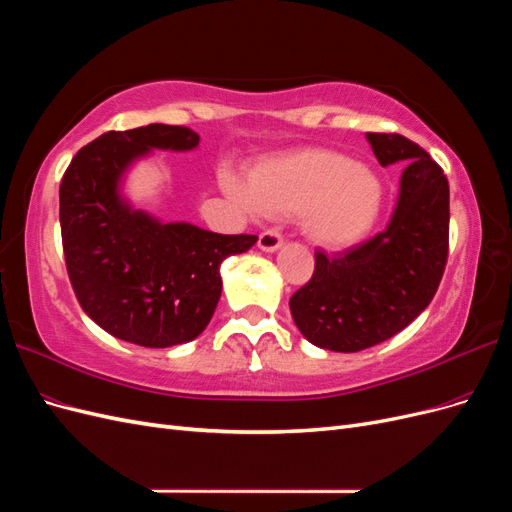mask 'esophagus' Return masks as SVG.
<instances>
[{"label":"esophagus","mask_w":512,"mask_h":512,"mask_svg":"<svg viewBox=\"0 0 512 512\" xmlns=\"http://www.w3.org/2000/svg\"><path fill=\"white\" fill-rule=\"evenodd\" d=\"M282 245H284V235L277 228H269L265 232H260L258 247L262 252H275V250H280Z\"/></svg>","instance_id":"esophagus-1"}]
</instances>
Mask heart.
Wrapping results in <instances>:
<instances>
[{
    "label": "heart",
    "mask_w": 512,
    "mask_h": 512,
    "mask_svg": "<svg viewBox=\"0 0 512 512\" xmlns=\"http://www.w3.org/2000/svg\"><path fill=\"white\" fill-rule=\"evenodd\" d=\"M224 190L247 211L299 213L305 237L327 250H344L374 226L382 183L374 170L333 149L305 147L258 162L247 183L226 173Z\"/></svg>",
    "instance_id": "b5f03b06"
}]
</instances>
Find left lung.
<instances>
[{
  "label": "left lung",
  "instance_id": "left-lung-1",
  "mask_svg": "<svg viewBox=\"0 0 512 512\" xmlns=\"http://www.w3.org/2000/svg\"><path fill=\"white\" fill-rule=\"evenodd\" d=\"M382 166L404 162L391 224L344 254L316 252L314 275L290 297L299 331L318 348L359 352L386 342L423 312L448 260V179L401 134L367 132Z\"/></svg>",
  "mask_w": 512,
  "mask_h": 512
}]
</instances>
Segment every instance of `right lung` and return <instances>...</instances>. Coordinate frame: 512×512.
<instances>
[{"instance_id":"right-lung-1","label":"right lung","mask_w":512,"mask_h":512,"mask_svg":"<svg viewBox=\"0 0 512 512\" xmlns=\"http://www.w3.org/2000/svg\"><path fill=\"white\" fill-rule=\"evenodd\" d=\"M183 126L149 123L106 132L72 158L59 185L66 269L83 312L123 342L185 344L205 331L222 294L220 265L256 235H218L192 224H160L119 196L128 164L149 149H194Z\"/></svg>"}]
</instances>
